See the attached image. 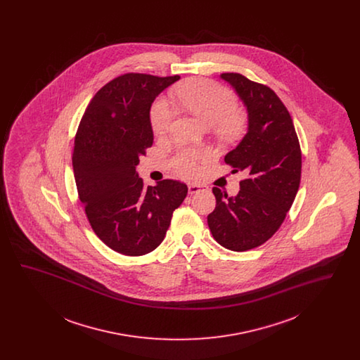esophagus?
I'll return each mask as SVG.
<instances>
[{
    "mask_svg": "<svg viewBox=\"0 0 360 360\" xmlns=\"http://www.w3.org/2000/svg\"><path fill=\"white\" fill-rule=\"evenodd\" d=\"M206 186L202 185H195V184H190L188 185V194H194V193H198L201 190H205Z\"/></svg>",
    "mask_w": 360,
    "mask_h": 360,
    "instance_id": "obj_1",
    "label": "esophagus"
}]
</instances>
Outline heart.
<instances>
[{
    "label": "heart",
    "mask_w": 360,
    "mask_h": 360,
    "mask_svg": "<svg viewBox=\"0 0 360 360\" xmlns=\"http://www.w3.org/2000/svg\"><path fill=\"white\" fill-rule=\"evenodd\" d=\"M174 97L184 103L188 110L205 127H214L223 137H235L243 127V116L236 109L235 94L213 81L193 78L172 90ZM174 105L170 100L159 97L150 109V122L155 136H165L174 120ZM212 154L206 150L179 148L170 159L172 170L184 178H195L201 165L210 160Z\"/></svg>",
    "instance_id": "b5f03b06"
}]
</instances>
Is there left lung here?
I'll return each instance as SVG.
<instances>
[{"mask_svg":"<svg viewBox=\"0 0 360 360\" xmlns=\"http://www.w3.org/2000/svg\"><path fill=\"white\" fill-rule=\"evenodd\" d=\"M221 78L248 112L247 135L224 160L247 178L235 198L213 188L216 207L207 225L220 245L243 252L266 243L286 219L300 188L302 155L290 113L273 89L239 72Z\"/></svg>","mask_w":360,"mask_h":360,"instance_id":"8db88e82","label":"left lung"}]
</instances>
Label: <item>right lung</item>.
<instances>
[{
  "instance_id": "right-lung-1",
  "label": "right lung",
  "mask_w": 360,
  "mask_h": 360,
  "mask_svg": "<svg viewBox=\"0 0 360 360\" xmlns=\"http://www.w3.org/2000/svg\"><path fill=\"white\" fill-rule=\"evenodd\" d=\"M178 79L140 72L116 77L96 93L75 135L72 169L86 217L122 255L154 251L188 194V186L174 179L144 188L136 172L139 158L154 141L151 103Z\"/></svg>"
}]
</instances>
